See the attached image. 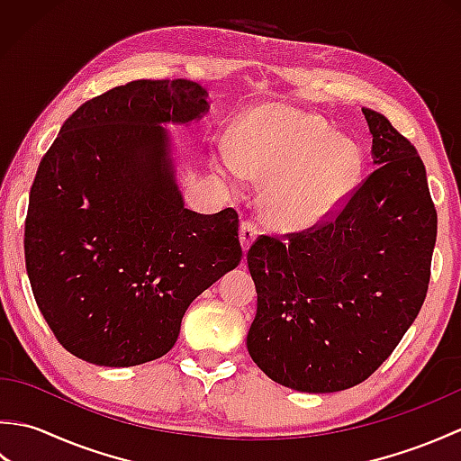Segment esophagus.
Segmentation results:
<instances>
[{"instance_id":"1","label":"esophagus","mask_w":461,"mask_h":461,"mask_svg":"<svg viewBox=\"0 0 461 461\" xmlns=\"http://www.w3.org/2000/svg\"><path fill=\"white\" fill-rule=\"evenodd\" d=\"M258 238V225L253 221H243L241 228H240V241H241V248L243 251H248L249 246Z\"/></svg>"}]
</instances>
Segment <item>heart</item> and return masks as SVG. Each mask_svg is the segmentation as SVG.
Listing matches in <instances>:
<instances>
[{"mask_svg": "<svg viewBox=\"0 0 461 461\" xmlns=\"http://www.w3.org/2000/svg\"><path fill=\"white\" fill-rule=\"evenodd\" d=\"M212 166L221 178L266 180L263 212L285 230H307L332 218L360 178L362 156L327 121L291 106L266 104L233 126L231 149L220 146Z\"/></svg>", "mask_w": 461, "mask_h": 461, "instance_id": "obj_1", "label": "heart"}]
</instances>
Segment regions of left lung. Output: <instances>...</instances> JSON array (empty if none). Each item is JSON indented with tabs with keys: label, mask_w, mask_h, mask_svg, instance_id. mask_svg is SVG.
Instances as JSON below:
<instances>
[{
	"label": "left lung",
	"mask_w": 461,
	"mask_h": 461,
	"mask_svg": "<svg viewBox=\"0 0 461 461\" xmlns=\"http://www.w3.org/2000/svg\"><path fill=\"white\" fill-rule=\"evenodd\" d=\"M376 168L325 223L259 236L248 251L258 312L253 362L299 393L365 382L418 317L428 293L438 215L414 144L362 109Z\"/></svg>",
	"instance_id": "1"
}]
</instances>
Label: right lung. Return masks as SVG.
I'll return each instance as SVG.
<instances>
[{"label": "right lung", "instance_id": "obj_1", "mask_svg": "<svg viewBox=\"0 0 461 461\" xmlns=\"http://www.w3.org/2000/svg\"><path fill=\"white\" fill-rule=\"evenodd\" d=\"M198 83L132 81L81 104L39 164L25 267L49 329L77 358L164 357L190 303L241 261L233 208H184L162 124L202 119Z\"/></svg>", "mask_w": 461, "mask_h": 461}]
</instances>
